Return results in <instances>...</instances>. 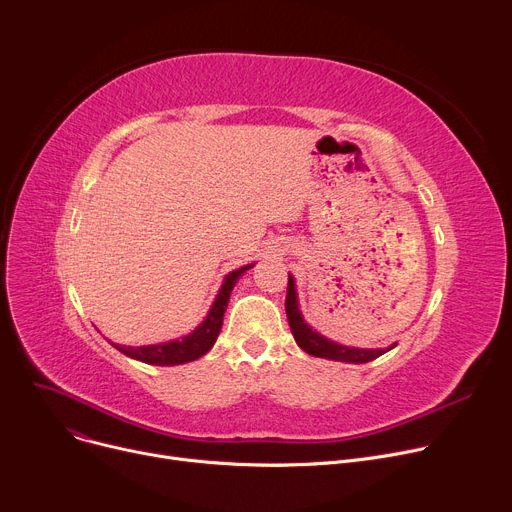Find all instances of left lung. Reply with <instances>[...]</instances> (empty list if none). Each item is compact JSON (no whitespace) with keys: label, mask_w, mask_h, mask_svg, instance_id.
<instances>
[{"label":"left lung","mask_w":512,"mask_h":512,"mask_svg":"<svg viewBox=\"0 0 512 512\" xmlns=\"http://www.w3.org/2000/svg\"><path fill=\"white\" fill-rule=\"evenodd\" d=\"M286 314H288V322L292 335L298 343V347L302 351H306L308 355L314 357H322V359H335V361H345V363H367L371 359H376L380 355H384L388 349H357V347H345L339 345L327 337H322L320 333L312 331L308 324L304 322L300 308H298V294H296V284L294 277L288 275V294H286Z\"/></svg>","instance_id":"8db88e82"}]
</instances>
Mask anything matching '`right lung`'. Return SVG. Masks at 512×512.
Wrapping results in <instances>:
<instances>
[{
    "label": "right lung",
    "mask_w": 512,
    "mask_h": 512,
    "mask_svg": "<svg viewBox=\"0 0 512 512\" xmlns=\"http://www.w3.org/2000/svg\"><path fill=\"white\" fill-rule=\"evenodd\" d=\"M251 267H253V263L245 265L241 269L230 271L224 277L222 288H220L208 316L204 318V322L194 333L185 335L181 339H175V341L159 343V345H147V347L114 345V347L118 351H122L124 355L132 357V359L145 361V363H151V365H179V363H188V361H194V359L206 355L214 347V343L218 339V333L222 329V318H224V310H226V304L230 300L232 288H235L239 277Z\"/></svg>",
    "instance_id": "right-lung-1"
}]
</instances>
